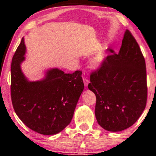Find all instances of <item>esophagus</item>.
Segmentation results:
<instances>
[{
    "mask_svg": "<svg viewBox=\"0 0 156 156\" xmlns=\"http://www.w3.org/2000/svg\"><path fill=\"white\" fill-rule=\"evenodd\" d=\"M83 83H84V87H87L88 86L89 83V81L88 79L83 78Z\"/></svg>",
    "mask_w": 156,
    "mask_h": 156,
    "instance_id": "obj_1",
    "label": "esophagus"
}]
</instances>
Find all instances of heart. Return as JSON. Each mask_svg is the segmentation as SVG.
<instances>
[{
  "label": "heart",
  "mask_w": 156,
  "mask_h": 156,
  "mask_svg": "<svg viewBox=\"0 0 156 156\" xmlns=\"http://www.w3.org/2000/svg\"><path fill=\"white\" fill-rule=\"evenodd\" d=\"M106 59L107 54L106 52H105V50L104 49L100 50L89 60V67L94 71L99 70L104 65L105 61H106Z\"/></svg>",
  "instance_id": "b5f03b06"
}]
</instances>
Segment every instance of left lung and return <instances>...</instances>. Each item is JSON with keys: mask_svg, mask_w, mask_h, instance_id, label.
<instances>
[{"mask_svg": "<svg viewBox=\"0 0 156 156\" xmlns=\"http://www.w3.org/2000/svg\"><path fill=\"white\" fill-rule=\"evenodd\" d=\"M88 88L96 96L98 123L117 132L130 127L146 107L145 60L136 39L126 30L118 54L107 57L100 69L92 73Z\"/></svg>", "mask_w": 156, "mask_h": 156, "instance_id": "1", "label": "left lung"}]
</instances>
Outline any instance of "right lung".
Returning <instances> with one entry per match:
<instances>
[{"mask_svg": "<svg viewBox=\"0 0 156 156\" xmlns=\"http://www.w3.org/2000/svg\"><path fill=\"white\" fill-rule=\"evenodd\" d=\"M24 38L13 56L11 96L16 113L31 130L43 135H55L71 122L84 89L80 71L65 73L58 68L44 71V77L30 81L21 64L25 61Z\"/></svg>", "mask_w": 156, "mask_h": 156, "instance_id": "1", "label": "right lung"}]
</instances>
